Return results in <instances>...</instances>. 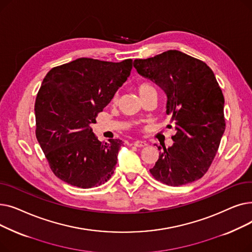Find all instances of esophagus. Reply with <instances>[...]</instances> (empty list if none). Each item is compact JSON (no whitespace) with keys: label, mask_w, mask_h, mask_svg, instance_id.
Here are the masks:
<instances>
[{"label":"esophagus","mask_w":252,"mask_h":252,"mask_svg":"<svg viewBox=\"0 0 252 252\" xmlns=\"http://www.w3.org/2000/svg\"><path fill=\"white\" fill-rule=\"evenodd\" d=\"M134 146L142 148V147L147 146V143L144 142V141H136V142H134Z\"/></svg>","instance_id":"1"}]
</instances>
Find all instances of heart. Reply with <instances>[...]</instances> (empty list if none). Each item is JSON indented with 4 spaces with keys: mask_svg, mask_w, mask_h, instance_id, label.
I'll use <instances>...</instances> for the list:
<instances>
[{
    "mask_svg": "<svg viewBox=\"0 0 252 252\" xmlns=\"http://www.w3.org/2000/svg\"><path fill=\"white\" fill-rule=\"evenodd\" d=\"M154 91H155L154 88L149 83H141L138 86V92L140 94V97L145 94H147V93H149V92H154ZM115 100H116V98L113 99V101H115Z\"/></svg>",
    "mask_w": 252,
    "mask_h": 252,
    "instance_id": "heart-1",
    "label": "heart"
}]
</instances>
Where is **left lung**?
Wrapping results in <instances>:
<instances>
[{"label":"left lung","instance_id":"8db88e82","mask_svg":"<svg viewBox=\"0 0 252 252\" xmlns=\"http://www.w3.org/2000/svg\"><path fill=\"white\" fill-rule=\"evenodd\" d=\"M138 73L159 86L166 95L167 127H175L173 146L158 147L151 175L168 186H182L202 178L218 152L226 128L224 99L205 62L169 50L148 59H136Z\"/></svg>","mask_w":252,"mask_h":252}]
</instances>
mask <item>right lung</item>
Masks as SVG:
<instances>
[{
  "label": "right lung",
  "mask_w": 252,
  "mask_h": 252,
  "mask_svg": "<svg viewBox=\"0 0 252 252\" xmlns=\"http://www.w3.org/2000/svg\"><path fill=\"white\" fill-rule=\"evenodd\" d=\"M131 67V59L78 58L45 76L34 104L35 136L50 168L63 182L89 189L106 183L114 173L124 142H100L91 126Z\"/></svg>",
  "instance_id": "add662e5"
}]
</instances>
